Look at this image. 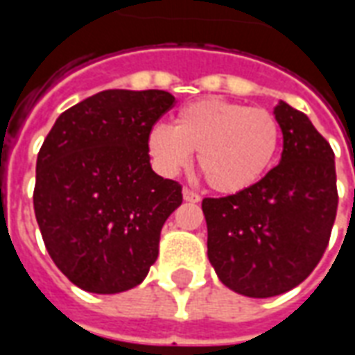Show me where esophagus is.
Segmentation results:
<instances>
[{
    "instance_id": "34e87169",
    "label": "esophagus",
    "mask_w": 355,
    "mask_h": 355,
    "mask_svg": "<svg viewBox=\"0 0 355 355\" xmlns=\"http://www.w3.org/2000/svg\"><path fill=\"white\" fill-rule=\"evenodd\" d=\"M182 196H184V200L190 201V203H198V201H201L200 193L193 192L190 188H184V190H182Z\"/></svg>"
}]
</instances>
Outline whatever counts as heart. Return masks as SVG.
Here are the masks:
<instances>
[{"label":"heart","instance_id":"b5f03b06","mask_svg":"<svg viewBox=\"0 0 355 355\" xmlns=\"http://www.w3.org/2000/svg\"><path fill=\"white\" fill-rule=\"evenodd\" d=\"M282 142L274 112L251 108L220 96L188 104L173 127L154 125L148 152L165 175H177L198 152V167L207 184L220 193H238L257 184L272 167Z\"/></svg>","mask_w":355,"mask_h":355}]
</instances>
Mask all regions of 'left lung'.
<instances>
[{"mask_svg":"<svg viewBox=\"0 0 355 355\" xmlns=\"http://www.w3.org/2000/svg\"><path fill=\"white\" fill-rule=\"evenodd\" d=\"M282 162L257 184L205 198L207 257L218 279L243 297L268 298L302 283L335 224V154L306 114L279 101Z\"/></svg>","mask_w":355,"mask_h":355,"instance_id":"left-lung-1","label":"left lung"}]
</instances>
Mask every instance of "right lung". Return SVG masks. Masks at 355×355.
<instances>
[{"label":"right lung","mask_w":355,"mask_h":355,"mask_svg":"<svg viewBox=\"0 0 355 355\" xmlns=\"http://www.w3.org/2000/svg\"><path fill=\"white\" fill-rule=\"evenodd\" d=\"M167 91L108 89L62 112L35 163L34 211L51 259L80 289L114 295L144 282L182 186L155 175L148 132Z\"/></svg>","instance_id":"right-lung-1"}]
</instances>
